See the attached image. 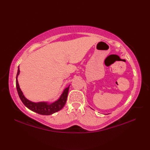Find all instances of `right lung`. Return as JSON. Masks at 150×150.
Wrapping results in <instances>:
<instances>
[{
    "label": "right lung",
    "instance_id": "obj_1",
    "mask_svg": "<svg viewBox=\"0 0 150 150\" xmlns=\"http://www.w3.org/2000/svg\"><path fill=\"white\" fill-rule=\"evenodd\" d=\"M19 72H20V69H19L18 67L17 77H16V87H17L18 96L20 97L21 100H22V103H23L28 109H30V110L34 111V112H36L40 115H52L54 113L60 111L64 106L67 100V98H68V94L69 88V86L68 88H66L65 90H64L61 96L59 98V99L55 102V103H53L52 104H48L47 103L41 102V103H35L29 100H28L26 98H25L22 91L21 90L17 81V77L19 74Z\"/></svg>",
    "mask_w": 150,
    "mask_h": 150
}]
</instances>
